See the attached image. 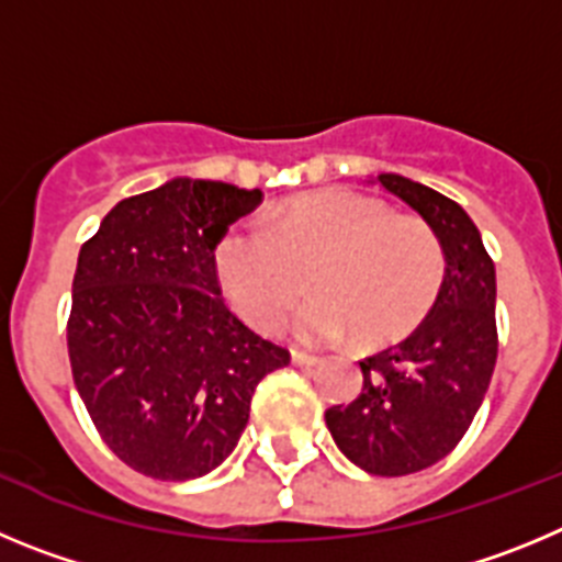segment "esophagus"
I'll use <instances>...</instances> for the list:
<instances>
[{
  "label": "esophagus",
  "mask_w": 562,
  "mask_h": 562,
  "mask_svg": "<svg viewBox=\"0 0 562 562\" xmlns=\"http://www.w3.org/2000/svg\"><path fill=\"white\" fill-rule=\"evenodd\" d=\"M291 361L296 363V367H316L318 358L311 356V352H302V350H291Z\"/></svg>",
  "instance_id": "obj_1"
}]
</instances>
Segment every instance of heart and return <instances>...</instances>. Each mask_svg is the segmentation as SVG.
Listing matches in <instances>:
<instances>
[{
    "instance_id": "heart-1",
    "label": "heart",
    "mask_w": 562,
    "mask_h": 562,
    "mask_svg": "<svg viewBox=\"0 0 562 562\" xmlns=\"http://www.w3.org/2000/svg\"><path fill=\"white\" fill-rule=\"evenodd\" d=\"M316 293L293 313L305 341H333L347 327L361 344L412 330L431 311L445 277L437 235L352 190L311 193L271 206L262 221L232 226L215 246V277L251 327L274 330L302 285Z\"/></svg>"
}]
</instances>
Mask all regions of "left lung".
<instances>
[{"label": "left lung", "mask_w": 562, "mask_h": 562, "mask_svg": "<svg viewBox=\"0 0 562 562\" xmlns=\"http://www.w3.org/2000/svg\"><path fill=\"white\" fill-rule=\"evenodd\" d=\"M372 181L437 235L445 277L428 316L363 358L361 394L350 406L327 408L325 423L352 464L372 476H408L457 448L487 394L498 356L495 266L457 201L397 173Z\"/></svg>", "instance_id": "left-lung-1"}]
</instances>
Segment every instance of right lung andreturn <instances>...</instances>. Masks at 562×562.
I'll return each instance as SVG.
<instances>
[{"instance_id":"1","label":"right lung","mask_w":562,"mask_h":562,"mask_svg":"<svg viewBox=\"0 0 562 562\" xmlns=\"http://www.w3.org/2000/svg\"><path fill=\"white\" fill-rule=\"evenodd\" d=\"M260 190L165 181L120 201L80 246L67 344L75 389L128 468L190 482L218 468L251 394L291 356L226 307L215 246Z\"/></svg>"}]
</instances>
